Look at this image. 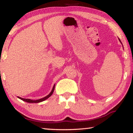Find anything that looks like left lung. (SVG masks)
<instances>
[{
  "label": "left lung",
  "mask_w": 133,
  "mask_h": 133,
  "mask_svg": "<svg viewBox=\"0 0 133 133\" xmlns=\"http://www.w3.org/2000/svg\"><path fill=\"white\" fill-rule=\"evenodd\" d=\"M119 40H120V39H119ZM120 42H121V41H120Z\"/></svg>",
  "instance_id": "left-lung-1"
}]
</instances>
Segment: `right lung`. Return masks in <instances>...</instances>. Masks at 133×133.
<instances>
[{"label": "right lung", "instance_id": "right-lung-1", "mask_svg": "<svg viewBox=\"0 0 133 133\" xmlns=\"http://www.w3.org/2000/svg\"><path fill=\"white\" fill-rule=\"evenodd\" d=\"M55 85H54L53 87V89H52V90H51V91L50 92V94H48V96H46V97H43V98H40V99H39V100H31V99L23 98L20 97H17L19 98H20V99H21L22 100L24 101V102H28V103H40V102H43V101H44L45 100H46V99H48V98L49 97H50L51 95H52V94H53V91H54V90H55Z\"/></svg>", "mask_w": 133, "mask_h": 133}]
</instances>
